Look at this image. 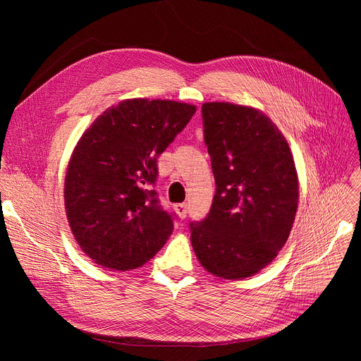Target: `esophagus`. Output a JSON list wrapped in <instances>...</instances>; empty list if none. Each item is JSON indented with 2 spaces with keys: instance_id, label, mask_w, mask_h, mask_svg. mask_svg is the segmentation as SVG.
Masks as SVG:
<instances>
[{
  "instance_id": "1",
  "label": "esophagus",
  "mask_w": 361,
  "mask_h": 361,
  "mask_svg": "<svg viewBox=\"0 0 361 361\" xmlns=\"http://www.w3.org/2000/svg\"><path fill=\"white\" fill-rule=\"evenodd\" d=\"M174 211H176V214L182 218L187 216V214H188V204L187 203H178V204H174Z\"/></svg>"
}]
</instances>
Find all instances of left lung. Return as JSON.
Here are the masks:
<instances>
[{
    "instance_id": "1",
    "label": "left lung",
    "mask_w": 361,
    "mask_h": 361,
    "mask_svg": "<svg viewBox=\"0 0 361 361\" xmlns=\"http://www.w3.org/2000/svg\"><path fill=\"white\" fill-rule=\"evenodd\" d=\"M215 195L191 221V244L211 274L241 280L264 269L286 244L298 206L290 149L264 113L228 102L202 105Z\"/></svg>"
}]
</instances>
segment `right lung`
<instances>
[{
    "mask_svg": "<svg viewBox=\"0 0 361 361\" xmlns=\"http://www.w3.org/2000/svg\"><path fill=\"white\" fill-rule=\"evenodd\" d=\"M195 106L128 99L108 108L76 145L64 182L72 233L94 264L143 267L166 244L176 215L159 203L158 158Z\"/></svg>",
    "mask_w": 361,
    "mask_h": 361,
    "instance_id": "obj_1",
    "label": "right lung"
}]
</instances>
